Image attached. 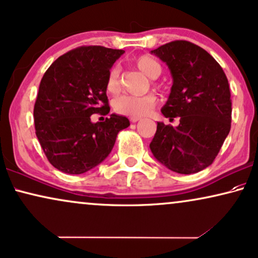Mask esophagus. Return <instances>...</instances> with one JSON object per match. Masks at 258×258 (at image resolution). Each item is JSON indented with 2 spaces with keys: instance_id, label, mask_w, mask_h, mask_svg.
I'll return each mask as SVG.
<instances>
[{
  "instance_id": "esophagus-1",
  "label": "esophagus",
  "mask_w": 258,
  "mask_h": 258,
  "mask_svg": "<svg viewBox=\"0 0 258 258\" xmlns=\"http://www.w3.org/2000/svg\"><path fill=\"white\" fill-rule=\"evenodd\" d=\"M140 120V118H130V121L131 122H137V121H139Z\"/></svg>"
}]
</instances>
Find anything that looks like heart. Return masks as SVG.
Here are the masks:
<instances>
[{
  "label": "heart",
  "mask_w": 258,
  "mask_h": 258,
  "mask_svg": "<svg viewBox=\"0 0 258 258\" xmlns=\"http://www.w3.org/2000/svg\"><path fill=\"white\" fill-rule=\"evenodd\" d=\"M136 67L150 78L159 76L162 71L161 64L153 57L140 56L136 58ZM106 89L110 94H115L119 90V68L113 65L108 71L106 78ZM157 103V99L152 94L145 96H130L122 95L114 101V109L116 113L130 118H142L151 112Z\"/></svg>",
  "instance_id": "obj_1"
}]
</instances>
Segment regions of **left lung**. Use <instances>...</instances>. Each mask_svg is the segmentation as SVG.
<instances>
[{
	"label": "left lung",
	"instance_id": "8db88e82",
	"mask_svg": "<svg viewBox=\"0 0 258 258\" xmlns=\"http://www.w3.org/2000/svg\"><path fill=\"white\" fill-rule=\"evenodd\" d=\"M170 69L172 87L161 112L174 127L157 122L150 149L159 163L178 174L210 167L231 128L232 102L226 75L198 45L175 40L151 51Z\"/></svg>",
	"mask_w": 258,
	"mask_h": 258
}]
</instances>
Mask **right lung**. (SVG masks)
<instances>
[{
  "label": "right lung",
  "instance_id": "add662e5",
  "mask_svg": "<svg viewBox=\"0 0 258 258\" xmlns=\"http://www.w3.org/2000/svg\"><path fill=\"white\" fill-rule=\"evenodd\" d=\"M123 50L81 46L60 56L41 78L34 105L35 135L48 162L65 174L89 171L108 157L116 136L130 126L126 116L109 113L106 78Z\"/></svg>",
  "mask_w": 258,
  "mask_h": 258
}]
</instances>
